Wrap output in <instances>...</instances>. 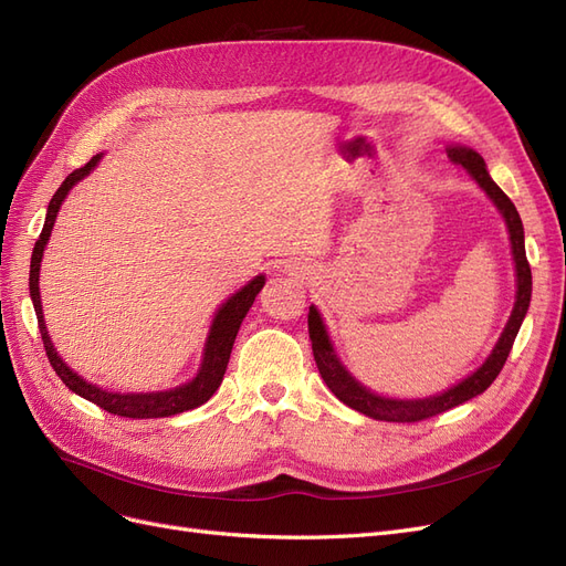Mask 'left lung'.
<instances>
[{
	"instance_id": "8db88e82",
	"label": "left lung",
	"mask_w": 566,
	"mask_h": 566,
	"mask_svg": "<svg viewBox=\"0 0 566 566\" xmlns=\"http://www.w3.org/2000/svg\"><path fill=\"white\" fill-rule=\"evenodd\" d=\"M447 155L453 164H461V167L478 180L480 188L489 195L491 202L499 207V211L505 218V226L510 232V244H513L515 270H517V301L513 307V315H510L505 329L496 343V348L491 350V355L486 357L482 367L475 374H470L465 380H461L459 386H453L442 395L426 397V399H390V397H380L364 386H359V382L348 371H345V367L338 361V357L334 353V345L329 340V334H326L324 322L317 313V307L310 305L307 332H310V340H313V355H315L317 369H319L324 382L329 386V390L340 399L343 405H348L350 409H355L364 416L376 418V421H388V423L426 421V418L444 413L453 407L468 402V399L482 395L501 374L510 350H513L515 336H517L522 319L528 310V301H532V268H528V261H526L524 228H522V218H520L515 205L510 202V197L494 184V180H491L482 155H478L470 148H461V145H449Z\"/></svg>"
}]
</instances>
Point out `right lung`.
<instances>
[{
    "label": "right lung",
    "mask_w": 566,
    "mask_h": 566,
    "mask_svg": "<svg viewBox=\"0 0 566 566\" xmlns=\"http://www.w3.org/2000/svg\"><path fill=\"white\" fill-rule=\"evenodd\" d=\"M103 155L91 157L82 169L72 171L65 180L63 186L56 190V195L51 197L49 209H46V221L44 228L40 232V240L34 242L32 249V261H30V296H32V305H34V313H38V324H40V334L44 340V350L46 357L51 361L53 371L61 376V380L65 386L77 392L80 397L88 399V402H94L96 407L105 409L107 413H115V416H124V418H164V416H174V413H184L190 409L202 407L207 399L218 390L223 380V374L228 369V359L232 353V343L237 338V332H240V324L247 317L249 307L256 301L259 291L265 284V275L253 277L247 286H242L237 294H232L221 307H218V313L213 317L211 324V332L205 345V359H202V367H199L197 376L186 382V386H178L174 390H164V392H107L94 382H86L82 376H77L72 371L67 364L59 357L56 348H53V343L49 338L46 332V324H44V313H42V298H40V263L44 256V247L51 237L53 223H56V216L59 209L63 205L65 195L70 192V188L80 184L84 176L91 174V169L96 167L101 161Z\"/></svg>",
    "instance_id": "obj_1"
}]
</instances>
